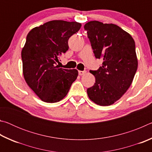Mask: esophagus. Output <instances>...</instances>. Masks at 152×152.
<instances>
[{
  "label": "esophagus",
  "mask_w": 152,
  "mask_h": 152,
  "mask_svg": "<svg viewBox=\"0 0 152 152\" xmlns=\"http://www.w3.org/2000/svg\"><path fill=\"white\" fill-rule=\"evenodd\" d=\"M78 74L80 76H82L84 74H86V71H78Z\"/></svg>",
  "instance_id": "esophagus-1"
}]
</instances>
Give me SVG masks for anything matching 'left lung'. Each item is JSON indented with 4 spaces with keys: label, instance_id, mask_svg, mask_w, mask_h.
<instances>
[{
    "label": "left lung",
    "instance_id": "left-lung-1",
    "mask_svg": "<svg viewBox=\"0 0 152 152\" xmlns=\"http://www.w3.org/2000/svg\"><path fill=\"white\" fill-rule=\"evenodd\" d=\"M96 58L103 60L96 71L94 86L87 89L89 99L109 106L121 99L132 84L138 61L134 39L117 25L92 20L84 25Z\"/></svg>",
    "mask_w": 152,
    "mask_h": 152
}]
</instances>
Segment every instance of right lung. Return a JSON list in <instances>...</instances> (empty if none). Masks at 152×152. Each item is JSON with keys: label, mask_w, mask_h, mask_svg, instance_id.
Instances as JSON below:
<instances>
[{"label": "right lung", "mask_w": 152, "mask_h": 152, "mask_svg": "<svg viewBox=\"0 0 152 152\" xmlns=\"http://www.w3.org/2000/svg\"><path fill=\"white\" fill-rule=\"evenodd\" d=\"M80 23L62 20L35 27L27 35L21 51L23 74L31 88L43 102L62 100L76 80L78 72L56 66L68 50V39L81 27Z\"/></svg>", "instance_id": "obj_1"}]
</instances>
